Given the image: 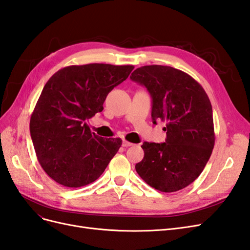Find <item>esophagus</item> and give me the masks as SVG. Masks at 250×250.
<instances>
[{
    "label": "esophagus",
    "instance_id": "esophagus-1",
    "mask_svg": "<svg viewBox=\"0 0 250 250\" xmlns=\"http://www.w3.org/2000/svg\"><path fill=\"white\" fill-rule=\"evenodd\" d=\"M133 144L132 143H130V142H128V141H123V147H130V146H132Z\"/></svg>",
    "mask_w": 250,
    "mask_h": 250
}]
</instances>
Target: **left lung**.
I'll use <instances>...</instances> for the list:
<instances>
[{"label":"left lung","instance_id":"obj_1","mask_svg":"<svg viewBox=\"0 0 250 250\" xmlns=\"http://www.w3.org/2000/svg\"><path fill=\"white\" fill-rule=\"evenodd\" d=\"M130 79L152 98L153 124L166 122L165 143L144 142L139 175L161 192L181 190L197 178L215 145L211 104L206 90L187 73L166 65H145Z\"/></svg>","mask_w":250,"mask_h":250}]
</instances>
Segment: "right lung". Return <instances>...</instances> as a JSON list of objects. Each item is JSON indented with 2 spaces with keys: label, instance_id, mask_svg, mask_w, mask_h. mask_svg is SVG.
I'll return each mask as SVG.
<instances>
[{
  "label": "right lung",
  "instance_id": "right-lung-1",
  "mask_svg": "<svg viewBox=\"0 0 250 250\" xmlns=\"http://www.w3.org/2000/svg\"><path fill=\"white\" fill-rule=\"evenodd\" d=\"M133 65L89 63L56 72L43 86L30 119V134L42 168L57 184H92L122 145L89 129L86 121L103 110L112 88L129 76Z\"/></svg>",
  "mask_w": 250,
  "mask_h": 250
}]
</instances>
